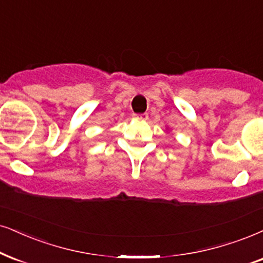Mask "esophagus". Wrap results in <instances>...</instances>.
<instances>
[{
  "label": "esophagus",
  "mask_w": 263,
  "mask_h": 263,
  "mask_svg": "<svg viewBox=\"0 0 263 263\" xmlns=\"http://www.w3.org/2000/svg\"><path fill=\"white\" fill-rule=\"evenodd\" d=\"M148 114H137V115H134V119L137 121H147L148 120Z\"/></svg>",
  "instance_id": "34e87169"
}]
</instances>
